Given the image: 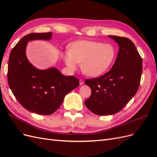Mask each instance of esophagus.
<instances>
[{"label":"esophagus","mask_w":157,"mask_h":157,"mask_svg":"<svg viewBox=\"0 0 157 157\" xmlns=\"http://www.w3.org/2000/svg\"><path fill=\"white\" fill-rule=\"evenodd\" d=\"M84 80H82V79H80V85H82V84H84Z\"/></svg>","instance_id":"1"}]
</instances>
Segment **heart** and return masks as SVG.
Here are the masks:
<instances>
[{"instance_id": "obj_1", "label": "heart", "mask_w": 157, "mask_h": 157, "mask_svg": "<svg viewBox=\"0 0 157 157\" xmlns=\"http://www.w3.org/2000/svg\"><path fill=\"white\" fill-rule=\"evenodd\" d=\"M116 56L113 45L93 40H79L71 44L62 58L69 70L74 72L81 63L83 72L90 77L102 75L112 65Z\"/></svg>"}]
</instances>
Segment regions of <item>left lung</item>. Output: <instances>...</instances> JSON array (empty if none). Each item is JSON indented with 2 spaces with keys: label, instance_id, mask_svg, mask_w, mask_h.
<instances>
[{
  "label": "left lung",
  "instance_id": "obj_1",
  "mask_svg": "<svg viewBox=\"0 0 157 157\" xmlns=\"http://www.w3.org/2000/svg\"><path fill=\"white\" fill-rule=\"evenodd\" d=\"M109 37L119 46L115 63L101 77L85 80L92 94L84 104L97 115L115 114L130 101L140 86L143 69L142 59L131 40L117 36Z\"/></svg>",
  "mask_w": 157,
  "mask_h": 157
}]
</instances>
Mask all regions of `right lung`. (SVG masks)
Masks as SVG:
<instances>
[{
	"label": "right lung",
	"instance_id": "right-lung-1",
	"mask_svg": "<svg viewBox=\"0 0 157 157\" xmlns=\"http://www.w3.org/2000/svg\"><path fill=\"white\" fill-rule=\"evenodd\" d=\"M52 36V33L23 36L12 50L8 61V81L14 96L27 110L42 115L54 113L66 95L79 85V80L73 76H65L56 67L36 69L28 60V42L49 40Z\"/></svg>",
	"mask_w": 157,
	"mask_h": 157
}]
</instances>
